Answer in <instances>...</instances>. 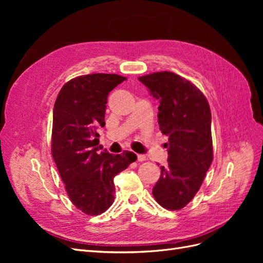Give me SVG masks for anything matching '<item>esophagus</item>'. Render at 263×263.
Here are the masks:
<instances>
[{
  "label": "esophagus",
  "instance_id": "34e87169",
  "mask_svg": "<svg viewBox=\"0 0 263 263\" xmlns=\"http://www.w3.org/2000/svg\"><path fill=\"white\" fill-rule=\"evenodd\" d=\"M137 160H138L139 162L145 161V160H146V156H144V155H137Z\"/></svg>",
  "mask_w": 263,
  "mask_h": 263
}]
</instances>
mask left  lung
I'll return each instance as SVG.
<instances>
[{
  "label": "left lung",
  "mask_w": 263,
  "mask_h": 263,
  "mask_svg": "<svg viewBox=\"0 0 263 263\" xmlns=\"http://www.w3.org/2000/svg\"><path fill=\"white\" fill-rule=\"evenodd\" d=\"M138 80L159 101V127L169 138L168 165L160 166L153 195L162 208L179 211L192 201L213 161L209 102L197 86L170 71Z\"/></svg>",
  "instance_id": "1"
}]
</instances>
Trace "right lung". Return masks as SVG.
I'll return each instance as SVG.
<instances>
[{"instance_id":"obj_1","label":"right lung","mask_w":263,"mask_h":263,"mask_svg":"<svg viewBox=\"0 0 263 263\" xmlns=\"http://www.w3.org/2000/svg\"><path fill=\"white\" fill-rule=\"evenodd\" d=\"M126 80L93 73L71 79L53 106L51 154L70 201L86 215L104 213L114 202V177L137 156L130 151L99 154L98 129L104 127L108 93Z\"/></svg>"}]
</instances>
